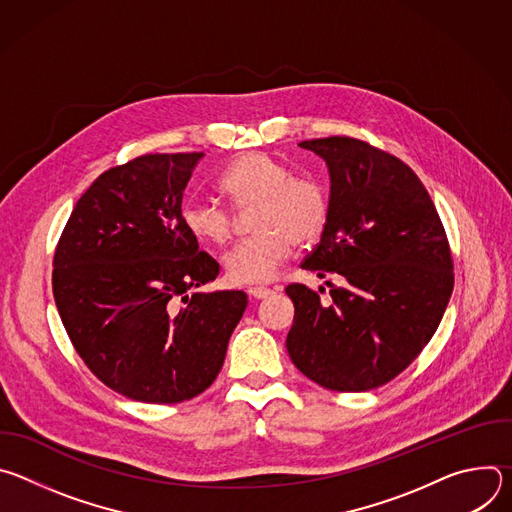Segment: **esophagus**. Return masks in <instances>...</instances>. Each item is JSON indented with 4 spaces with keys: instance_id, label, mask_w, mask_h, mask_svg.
<instances>
[{
    "instance_id": "1",
    "label": "esophagus",
    "mask_w": 512,
    "mask_h": 512,
    "mask_svg": "<svg viewBox=\"0 0 512 512\" xmlns=\"http://www.w3.org/2000/svg\"><path fill=\"white\" fill-rule=\"evenodd\" d=\"M271 294H273V289L263 287V285H257V287H251V289H249V296H251L253 300H263V298H267V296H271Z\"/></svg>"
}]
</instances>
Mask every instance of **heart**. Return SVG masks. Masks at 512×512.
Listing matches in <instances>:
<instances>
[{
  "label": "heart",
  "mask_w": 512,
  "mask_h": 512,
  "mask_svg": "<svg viewBox=\"0 0 512 512\" xmlns=\"http://www.w3.org/2000/svg\"><path fill=\"white\" fill-rule=\"evenodd\" d=\"M218 188L233 208L251 206L255 235L237 243L223 259L233 283L271 281L294 253V245L316 243L328 223V198L312 178H291L285 164L251 152L218 178ZM182 223L200 245H225L235 229L233 212L214 200L192 198L182 206Z\"/></svg>",
  "instance_id": "b5f03b06"
}]
</instances>
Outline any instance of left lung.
<instances>
[{
	"mask_svg": "<svg viewBox=\"0 0 512 512\" xmlns=\"http://www.w3.org/2000/svg\"><path fill=\"white\" fill-rule=\"evenodd\" d=\"M300 148L330 174L328 223L302 269L334 273L340 285L326 281V304L302 283L285 287L296 308L285 346L314 383L371 391L403 373L440 326L454 289L448 237L425 186L399 158L340 135Z\"/></svg>",
	"mask_w": 512,
	"mask_h": 512,
	"instance_id": "obj_1",
	"label": "left lung"
}]
</instances>
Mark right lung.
Wrapping results in <instances>:
<instances>
[{"mask_svg": "<svg viewBox=\"0 0 512 512\" xmlns=\"http://www.w3.org/2000/svg\"><path fill=\"white\" fill-rule=\"evenodd\" d=\"M202 152L148 154L103 172L72 208L52 291L91 373L141 403H182L221 373L245 291L192 289L218 275L182 223Z\"/></svg>", "mask_w": 512, "mask_h": 512, "instance_id": "obj_1", "label": "right lung"}]
</instances>
